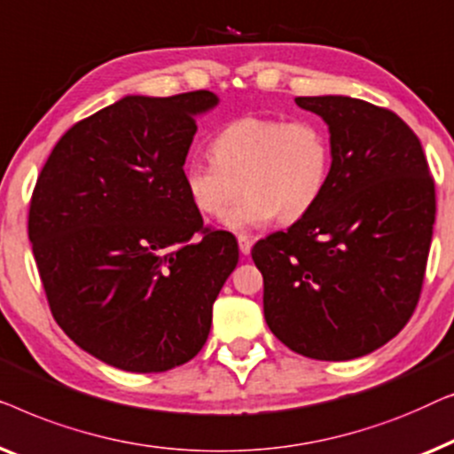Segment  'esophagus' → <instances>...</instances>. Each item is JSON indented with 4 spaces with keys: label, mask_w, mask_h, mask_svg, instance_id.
<instances>
[{
    "label": "esophagus",
    "mask_w": 454,
    "mask_h": 454,
    "mask_svg": "<svg viewBox=\"0 0 454 454\" xmlns=\"http://www.w3.org/2000/svg\"><path fill=\"white\" fill-rule=\"evenodd\" d=\"M239 248H240L242 254H248V253H251V248H253V240L248 239V236L240 234L239 236Z\"/></svg>",
    "instance_id": "esophagus-1"
}]
</instances>
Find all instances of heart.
<instances>
[{"mask_svg":"<svg viewBox=\"0 0 454 454\" xmlns=\"http://www.w3.org/2000/svg\"><path fill=\"white\" fill-rule=\"evenodd\" d=\"M214 160H189L183 181L193 206L222 215L240 189L247 195L222 218L232 232L294 222L317 206L331 172L327 131L312 119H234L212 142Z\"/></svg>","mask_w":454,"mask_h":454,"instance_id":"heart-1","label":"heart"}]
</instances>
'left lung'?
<instances>
[{
  "instance_id": "1",
  "label": "left lung",
  "mask_w": 454,
  "mask_h": 454,
  "mask_svg": "<svg viewBox=\"0 0 454 454\" xmlns=\"http://www.w3.org/2000/svg\"><path fill=\"white\" fill-rule=\"evenodd\" d=\"M329 129L331 172L309 214L259 240L263 312L292 352L327 362L391 341L416 310L436 195L416 133L366 100L296 97Z\"/></svg>"
}]
</instances>
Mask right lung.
I'll list each match as a JSON object with an SVG mask.
<instances>
[{
  "mask_svg": "<svg viewBox=\"0 0 454 454\" xmlns=\"http://www.w3.org/2000/svg\"><path fill=\"white\" fill-rule=\"evenodd\" d=\"M218 102L127 94L75 123L38 176L28 236L51 312L108 366L164 372L207 340L239 245L203 230L183 166L197 117Z\"/></svg>",
  "mask_w": 454,
  "mask_h": 454,
  "instance_id": "right-lung-1",
  "label": "right lung"
}]
</instances>
